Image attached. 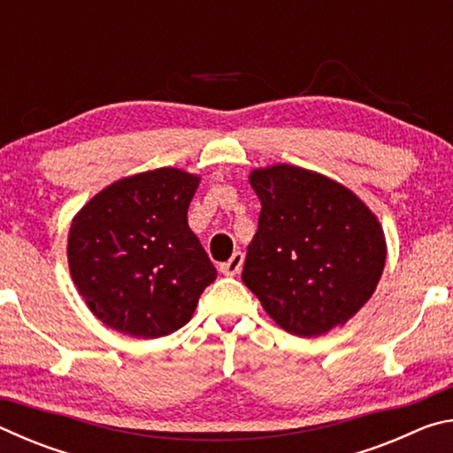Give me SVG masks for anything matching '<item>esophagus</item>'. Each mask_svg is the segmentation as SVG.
<instances>
[{
  "instance_id": "obj_1",
  "label": "esophagus",
  "mask_w": 453,
  "mask_h": 453,
  "mask_svg": "<svg viewBox=\"0 0 453 453\" xmlns=\"http://www.w3.org/2000/svg\"><path fill=\"white\" fill-rule=\"evenodd\" d=\"M242 265H243V254L242 251H234V256L229 257L226 264L219 265V272L224 275H235V273H240Z\"/></svg>"
}]
</instances>
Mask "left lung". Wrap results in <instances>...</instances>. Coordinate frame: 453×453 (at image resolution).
<instances>
[{"label":"left lung","mask_w":453,"mask_h":453,"mask_svg":"<svg viewBox=\"0 0 453 453\" xmlns=\"http://www.w3.org/2000/svg\"><path fill=\"white\" fill-rule=\"evenodd\" d=\"M262 202L242 280L286 332L311 337L362 310L381 278L380 221L342 183L296 165L250 175Z\"/></svg>","instance_id":"1"}]
</instances>
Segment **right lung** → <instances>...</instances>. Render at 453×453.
<instances>
[{"mask_svg": "<svg viewBox=\"0 0 453 453\" xmlns=\"http://www.w3.org/2000/svg\"><path fill=\"white\" fill-rule=\"evenodd\" d=\"M197 183L175 167L143 172L107 186L73 218L72 278L107 327L151 340L194 316L218 275L188 226Z\"/></svg>", "mask_w": 453, "mask_h": 453, "instance_id": "add662e5", "label": "right lung"}]
</instances>
